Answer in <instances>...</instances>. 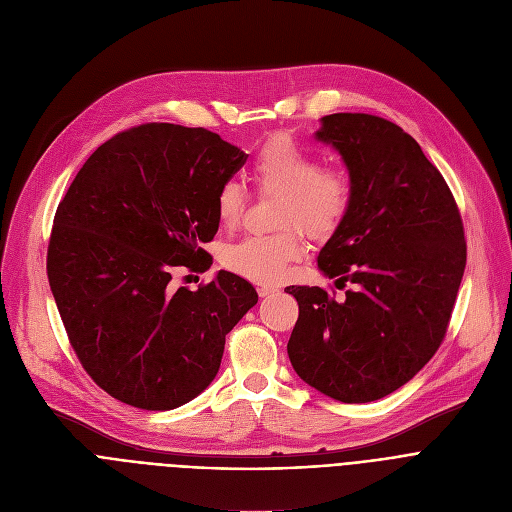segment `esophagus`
Returning <instances> with one entry per match:
<instances>
[{"label":"esophagus","mask_w":512,"mask_h":512,"mask_svg":"<svg viewBox=\"0 0 512 512\" xmlns=\"http://www.w3.org/2000/svg\"><path fill=\"white\" fill-rule=\"evenodd\" d=\"M257 292H259V296H261V298H265V296H271V294L278 292V290H276V288H271V286H259V288H257Z\"/></svg>","instance_id":"1"}]
</instances>
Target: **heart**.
I'll use <instances>...</instances> for the list:
<instances>
[{"label":"heart","instance_id":"b5f03b06","mask_svg":"<svg viewBox=\"0 0 512 512\" xmlns=\"http://www.w3.org/2000/svg\"><path fill=\"white\" fill-rule=\"evenodd\" d=\"M257 185L265 191L284 195L280 226L298 224L313 236L335 232L352 208V183L335 168H321L319 156L296 144L288 135H276L265 142L251 164ZM216 218L222 228L238 226L245 210L243 187L226 181L216 193ZM304 253V238L298 228L271 236H247L228 245L222 263L232 274L251 282L276 284Z\"/></svg>","mask_w":512,"mask_h":512}]
</instances>
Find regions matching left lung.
<instances>
[{"instance_id": "8db88e82", "label": "left lung", "mask_w": 512, "mask_h": 512, "mask_svg": "<svg viewBox=\"0 0 512 512\" xmlns=\"http://www.w3.org/2000/svg\"><path fill=\"white\" fill-rule=\"evenodd\" d=\"M315 138L342 156L352 208L317 263L339 284L288 286L298 321L288 356L298 377L344 403L377 401L414 379L447 333L467 247L455 197L399 125L366 113L321 119Z\"/></svg>"}]
</instances>
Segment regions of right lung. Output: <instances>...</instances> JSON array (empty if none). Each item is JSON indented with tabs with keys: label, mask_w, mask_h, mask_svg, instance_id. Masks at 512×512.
Returning a JSON list of instances; mask_svg holds the SVG:
<instances>
[{
	"label": "right lung",
	"mask_w": 512,
	"mask_h": 512,
	"mask_svg": "<svg viewBox=\"0 0 512 512\" xmlns=\"http://www.w3.org/2000/svg\"><path fill=\"white\" fill-rule=\"evenodd\" d=\"M247 154L203 127L146 123L96 148L61 199L47 276L70 344L111 397L164 412L218 374L228 331L257 304L230 271L195 292L177 267L206 271L216 193Z\"/></svg>",
	"instance_id": "add662e5"
}]
</instances>
